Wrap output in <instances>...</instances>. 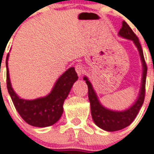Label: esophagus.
<instances>
[{"instance_id": "1", "label": "esophagus", "mask_w": 154, "mask_h": 154, "mask_svg": "<svg viewBox=\"0 0 154 154\" xmlns=\"http://www.w3.org/2000/svg\"><path fill=\"white\" fill-rule=\"evenodd\" d=\"M75 70H76V72H77V73L78 74V76H80V77L82 76V75L85 72V69L84 66L82 65H81V64H77V65H76V66H75Z\"/></svg>"}]
</instances>
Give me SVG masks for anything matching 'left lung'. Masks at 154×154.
I'll list each match as a JSON object with an SVG mask.
<instances>
[{"label":"left lung","mask_w":154,"mask_h":154,"mask_svg":"<svg viewBox=\"0 0 154 154\" xmlns=\"http://www.w3.org/2000/svg\"><path fill=\"white\" fill-rule=\"evenodd\" d=\"M119 36L123 38L131 40L134 42L139 51V54L141 57L143 72H142V79H141V85L138 97L134 105L128 109L123 111H113L108 109L101 105L99 101L96 93L92 86L91 83L86 77H84V80L88 85V96L90 102L91 107V114L94 123L100 127L101 129L105 131L112 132L121 130L125 127L129 126L132 122H134L135 117L138 113L139 110L143 105L145 95H146V73H147V65L144 58L143 51L141 49V44L139 42L138 37L134 32L132 29L129 26L125 21L122 22V27L118 32Z\"/></svg>","instance_id":"8db88e82"}]
</instances>
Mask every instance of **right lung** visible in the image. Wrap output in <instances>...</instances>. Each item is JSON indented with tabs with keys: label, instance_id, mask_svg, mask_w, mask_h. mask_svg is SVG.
I'll list each match as a JSON object with an SVG mask.
<instances>
[{
	"label": "right lung",
	"instance_id": "right-lung-1",
	"mask_svg": "<svg viewBox=\"0 0 154 154\" xmlns=\"http://www.w3.org/2000/svg\"><path fill=\"white\" fill-rule=\"evenodd\" d=\"M8 54L6 58L7 89L18 113L25 122L32 126L43 128L55 124L63 113L64 101L69 94L73 83L78 78L74 68H69L58 78L49 95L35 100H25L20 98L12 88L8 73Z\"/></svg>",
	"mask_w": 154,
	"mask_h": 154
}]
</instances>
